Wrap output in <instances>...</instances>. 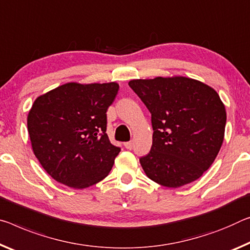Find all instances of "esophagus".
I'll use <instances>...</instances> for the list:
<instances>
[{
  "label": "esophagus",
  "instance_id": "1",
  "mask_svg": "<svg viewBox=\"0 0 250 250\" xmlns=\"http://www.w3.org/2000/svg\"><path fill=\"white\" fill-rule=\"evenodd\" d=\"M125 146L126 149H132V146H133V142L132 141H129V142H125Z\"/></svg>",
  "mask_w": 250,
  "mask_h": 250
}]
</instances>
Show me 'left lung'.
<instances>
[{
    "label": "left lung",
    "instance_id": "obj_1",
    "mask_svg": "<svg viewBox=\"0 0 250 250\" xmlns=\"http://www.w3.org/2000/svg\"><path fill=\"white\" fill-rule=\"evenodd\" d=\"M151 113L152 146L140 158L152 181L169 188L203 176L225 137V104L211 86L186 77L129 81Z\"/></svg>",
    "mask_w": 250,
    "mask_h": 250
}]
</instances>
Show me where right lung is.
<instances>
[{"label": "right lung", "instance_id": "obj_1", "mask_svg": "<svg viewBox=\"0 0 250 250\" xmlns=\"http://www.w3.org/2000/svg\"><path fill=\"white\" fill-rule=\"evenodd\" d=\"M117 82H69L35 99L27 114L33 153L60 184L84 189L109 175L120 148L106 131Z\"/></svg>", "mask_w": 250, "mask_h": 250}]
</instances>
